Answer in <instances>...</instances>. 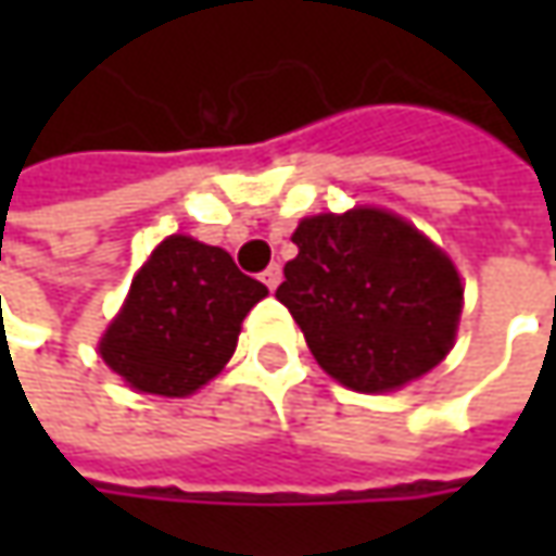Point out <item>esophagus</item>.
<instances>
[{"mask_svg":"<svg viewBox=\"0 0 556 556\" xmlns=\"http://www.w3.org/2000/svg\"><path fill=\"white\" fill-rule=\"evenodd\" d=\"M263 285H266L268 290H275L281 285V266H278V263H271V266L263 271Z\"/></svg>","mask_w":556,"mask_h":556,"instance_id":"34e87169","label":"esophagus"}]
</instances>
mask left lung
<instances>
[{"mask_svg": "<svg viewBox=\"0 0 556 556\" xmlns=\"http://www.w3.org/2000/svg\"><path fill=\"white\" fill-rule=\"evenodd\" d=\"M275 296L315 362L355 393H395L452 353L464 281L452 256L393 210L358 203L300 219Z\"/></svg>", "mask_w": 556, "mask_h": 556, "instance_id": "left-lung-1", "label": "left lung"}]
</instances>
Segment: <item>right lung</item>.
Here are the masks:
<instances>
[{
    "label": "right lung",
    "instance_id": "1",
    "mask_svg": "<svg viewBox=\"0 0 556 556\" xmlns=\"http://www.w3.org/2000/svg\"><path fill=\"white\" fill-rule=\"evenodd\" d=\"M266 296L223 247L169 235L136 271L98 355L129 390L185 399L228 365L247 312Z\"/></svg>",
    "mask_w": 556,
    "mask_h": 556
}]
</instances>
